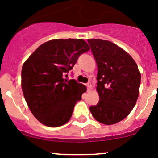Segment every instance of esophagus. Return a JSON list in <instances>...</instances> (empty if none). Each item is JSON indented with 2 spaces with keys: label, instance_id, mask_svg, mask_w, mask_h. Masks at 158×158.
Returning <instances> with one entry per match:
<instances>
[{
  "label": "esophagus",
  "instance_id": "esophagus-1",
  "mask_svg": "<svg viewBox=\"0 0 158 158\" xmlns=\"http://www.w3.org/2000/svg\"><path fill=\"white\" fill-rule=\"evenodd\" d=\"M86 86L87 87V88H88V90H90L91 89V87H92V85H91V83H90V82H88V83L86 84Z\"/></svg>",
  "mask_w": 158,
  "mask_h": 158
}]
</instances>
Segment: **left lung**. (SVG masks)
I'll return each instance as SVG.
<instances>
[{
    "label": "left lung",
    "mask_w": 158,
    "mask_h": 158,
    "mask_svg": "<svg viewBox=\"0 0 158 158\" xmlns=\"http://www.w3.org/2000/svg\"><path fill=\"white\" fill-rule=\"evenodd\" d=\"M98 67L99 101L91 106V114L99 123L112 125L123 120L136 104L141 73L126 51L110 41L87 40Z\"/></svg>",
    "instance_id": "left-lung-1"
}]
</instances>
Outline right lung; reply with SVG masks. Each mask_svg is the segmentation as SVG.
Here are the masks:
<instances>
[{
    "mask_svg": "<svg viewBox=\"0 0 158 158\" xmlns=\"http://www.w3.org/2000/svg\"><path fill=\"white\" fill-rule=\"evenodd\" d=\"M90 47L83 39L52 40L41 44L23 65L21 85L32 114L47 127L63 126L87 88L65 76Z\"/></svg>",
    "mask_w": 158,
    "mask_h": 158,
    "instance_id": "obj_1",
    "label": "right lung"
}]
</instances>
